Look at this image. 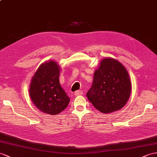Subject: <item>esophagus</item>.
<instances>
[{
  "label": "esophagus",
  "instance_id": "obj_1",
  "mask_svg": "<svg viewBox=\"0 0 157 157\" xmlns=\"http://www.w3.org/2000/svg\"><path fill=\"white\" fill-rule=\"evenodd\" d=\"M74 94H75V95H76V96H79V95H82L83 94V93L82 91L78 90V91H76L75 92Z\"/></svg>",
  "mask_w": 157,
  "mask_h": 157
}]
</instances>
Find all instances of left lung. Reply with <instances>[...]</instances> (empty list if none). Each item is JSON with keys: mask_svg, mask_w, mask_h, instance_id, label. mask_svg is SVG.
<instances>
[{"mask_svg": "<svg viewBox=\"0 0 157 157\" xmlns=\"http://www.w3.org/2000/svg\"><path fill=\"white\" fill-rule=\"evenodd\" d=\"M131 88L125 67L117 59L105 58L94 71L93 83L86 95L98 111L111 113L126 105Z\"/></svg>", "mask_w": 157, "mask_h": 157, "instance_id": "obj_1", "label": "left lung"}]
</instances>
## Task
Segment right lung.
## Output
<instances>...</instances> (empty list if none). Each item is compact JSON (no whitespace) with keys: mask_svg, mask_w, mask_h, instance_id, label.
I'll return each instance as SVG.
<instances>
[{"mask_svg":"<svg viewBox=\"0 0 157 157\" xmlns=\"http://www.w3.org/2000/svg\"><path fill=\"white\" fill-rule=\"evenodd\" d=\"M59 74L60 66L52 59L40 64L31 79L30 98L43 113L58 115L70 103V98L60 86Z\"/></svg>","mask_w":157,"mask_h":157,"instance_id":"obj_1","label":"right lung"}]
</instances>
